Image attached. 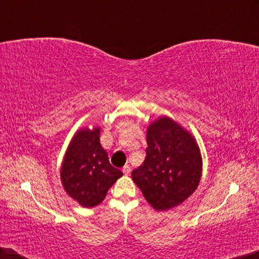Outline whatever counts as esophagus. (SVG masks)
Returning a JSON list of instances; mask_svg holds the SVG:
<instances>
[{
	"instance_id": "esophagus-1",
	"label": "esophagus",
	"mask_w": 259,
	"mask_h": 259,
	"mask_svg": "<svg viewBox=\"0 0 259 259\" xmlns=\"http://www.w3.org/2000/svg\"><path fill=\"white\" fill-rule=\"evenodd\" d=\"M122 172L125 173L126 176H127V175H130V173H131V166H130V165H125V166H123Z\"/></svg>"
}]
</instances>
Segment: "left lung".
Listing matches in <instances>:
<instances>
[{
	"label": "left lung",
	"instance_id": "left-lung-1",
	"mask_svg": "<svg viewBox=\"0 0 259 259\" xmlns=\"http://www.w3.org/2000/svg\"><path fill=\"white\" fill-rule=\"evenodd\" d=\"M146 157L132 171V179L155 210L182 204L197 189L201 157L197 143L169 118H161L147 130Z\"/></svg>",
	"mask_w": 259,
	"mask_h": 259
}]
</instances>
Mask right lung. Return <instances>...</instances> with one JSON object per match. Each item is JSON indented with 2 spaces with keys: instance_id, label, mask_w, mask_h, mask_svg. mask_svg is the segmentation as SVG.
<instances>
[{
  "instance_id": "obj_1",
  "label": "right lung",
  "mask_w": 259,
  "mask_h": 259,
  "mask_svg": "<svg viewBox=\"0 0 259 259\" xmlns=\"http://www.w3.org/2000/svg\"><path fill=\"white\" fill-rule=\"evenodd\" d=\"M99 134V128L77 132L67 150L61 167L66 192L86 207L100 204L109 187L122 176V172L109 162Z\"/></svg>"
}]
</instances>
